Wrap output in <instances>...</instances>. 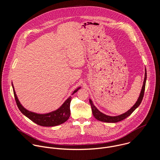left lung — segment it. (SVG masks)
<instances>
[{
    "mask_svg": "<svg viewBox=\"0 0 160 160\" xmlns=\"http://www.w3.org/2000/svg\"><path fill=\"white\" fill-rule=\"evenodd\" d=\"M145 78H144V81L143 82V86L140 91V95L137 99V102L132 107L128 112H126L124 113L118 115V116H108L107 114H104L100 112L96 107L94 106L91 99H89V102L91 104L92 108V114L93 116L95 117V119H97L98 121H102V122H117L119 121H121L129 116H130L132 114V113L137 108V107L140 105V104L142 102V100L143 97V94H144V91H145V83H146V80H147V70L146 68L145 69Z\"/></svg>",
    "mask_w": 160,
    "mask_h": 160,
    "instance_id": "1",
    "label": "left lung"
}]
</instances>
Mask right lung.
I'll use <instances>...</instances> for the list:
<instances>
[{
    "label": "right lung",
    "instance_id": "1",
    "mask_svg": "<svg viewBox=\"0 0 160 160\" xmlns=\"http://www.w3.org/2000/svg\"><path fill=\"white\" fill-rule=\"evenodd\" d=\"M12 85L13 90L15 101L19 110L24 116H26L27 118H28L36 124L41 126L52 127L62 124L68 119L70 116V103L72 98L71 96L69 97L65 101V102L60 106V107H59L56 110L48 113L39 114L29 111L23 107L18 98L13 83H12ZM80 89L81 87L76 89L72 92V95L75 93Z\"/></svg>",
    "mask_w": 160,
    "mask_h": 160
}]
</instances>
